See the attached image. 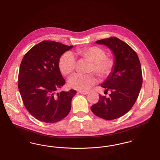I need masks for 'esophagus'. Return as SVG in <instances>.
<instances>
[{"mask_svg":"<svg viewBox=\"0 0 160 160\" xmlns=\"http://www.w3.org/2000/svg\"><path fill=\"white\" fill-rule=\"evenodd\" d=\"M79 93L83 94V95H87V94H89V92L88 91H79Z\"/></svg>","mask_w":160,"mask_h":160,"instance_id":"esophagus-1","label":"esophagus"}]
</instances>
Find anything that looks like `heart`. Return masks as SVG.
<instances>
[{
	"label": "heart",
	"instance_id": "1",
	"mask_svg": "<svg viewBox=\"0 0 160 160\" xmlns=\"http://www.w3.org/2000/svg\"><path fill=\"white\" fill-rule=\"evenodd\" d=\"M77 53L83 58L92 62L91 71L100 77H106L112 71L114 62L111 58L106 57V52L103 49L98 47H91L82 49H78ZM76 59L71 51L64 53L59 60V68L65 75L72 73L75 68ZM97 82L94 74H75L72 75L68 80L70 87L80 91H86L91 88Z\"/></svg>",
	"mask_w": 160,
	"mask_h": 160
}]
</instances>
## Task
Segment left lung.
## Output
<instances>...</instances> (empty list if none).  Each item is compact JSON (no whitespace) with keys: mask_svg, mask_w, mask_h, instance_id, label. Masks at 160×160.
<instances>
[{"mask_svg":"<svg viewBox=\"0 0 160 160\" xmlns=\"http://www.w3.org/2000/svg\"><path fill=\"white\" fill-rule=\"evenodd\" d=\"M97 44L109 48L114 56L112 72L101 86L110 90L109 97L99 96V101L91 107L94 114L105 120H113L128 112L140 92L142 78L137 53L129 45L112 37L97 40Z\"/></svg>","mask_w":160,"mask_h":160,"instance_id":"1","label":"left lung"}]
</instances>
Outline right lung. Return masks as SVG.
I'll list each match as a JSON object with an SVG mask.
<instances>
[{
  "instance_id": "add662e5",
  "label": "right lung",
  "mask_w": 160,
  "mask_h": 160,
  "mask_svg": "<svg viewBox=\"0 0 160 160\" xmlns=\"http://www.w3.org/2000/svg\"><path fill=\"white\" fill-rule=\"evenodd\" d=\"M73 46L42 41L29 49L20 66L18 88L23 102L31 115L42 122H58L68 115L77 92L56 91L65 84L59 60Z\"/></svg>"
}]
</instances>
